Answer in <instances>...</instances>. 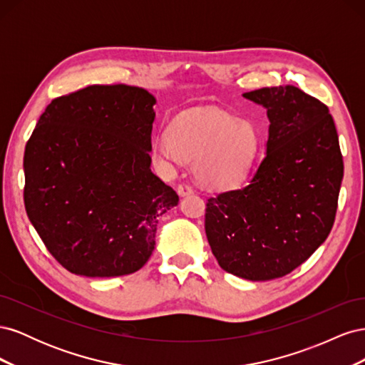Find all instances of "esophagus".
<instances>
[{"mask_svg": "<svg viewBox=\"0 0 365 365\" xmlns=\"http://www.w3.org/2000/svg\"><path fill=\"white\" fill-rule=\"evenodd\" d=\"M176 190H178L180 196H187V195H192L193 193V189H192L189 184H180L178 189H176Z\"/></svg>", "mask_w": 365, "mask_h": 365, "instance_id": "1", "label": "esophagus"}]
</instances>
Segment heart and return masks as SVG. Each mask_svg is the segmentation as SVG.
I'll list each match as a JSON object with an SVG mask.
<instances>
[{"instance_id":"obj_1","label":"heart","mask_w":365,"mask_h":365,"mask_svg":"<svg viewBox=\"0 0 365 365\" xmlns=\"http://www.w3.org/2000/svg\"><path fill=\"white\" fill-rule=\"evenodd\" d=\"M161 157L195 163V175L212 189H230L247 178L260 148V135L251 121L224 111L187 114L176 120L170 134L157 141Z\"/></svg>"}]
</instances>
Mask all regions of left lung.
<instances>
[{"mask_svg": "<svg viewBox=\"0 0 365 365\" xmlns=\"http://www.w3.org/2000/svg\"><path fill=\"white\" fill-rule=\"evenodd\" d=\"M242 96L267 109V150L244 187L207 201L205 235L224 271L267 282L327 239L344 164L334 118L315 97L292 85Z\"/></svg>", "mask_w": 365, "mask_h": 365, "instance_id": "1", "label": "left lung"}]
</instances>
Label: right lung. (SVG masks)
I'll list each match as a JSON object with an SVG mask.
<instances>
[{
    "instance_id": "right-lung-1",
    "label": "right lung",
    "mask_w": 365,
    "mask_h": 365,
    "mask_svg": "<svg viewBox=\"0 0 365 365\" xmlns=\"http://www.w3.org/2000/svg\"><path fill=\"white\" fill-rule=\"evenodd\" d=\"M157 98L91 85L46 108L24 152L31 225L65 269L118 277L143 268L158 217L180 197L150 170Z\"/></svg>"
}]
</instances>
